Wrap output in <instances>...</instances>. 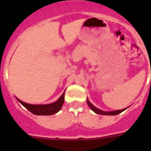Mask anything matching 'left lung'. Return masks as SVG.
Instances as JSON below:
<instances>
[{"label": "left lung", "instance_id": "obj_1", "mask_svg": "<svg viewBox=\"0 0 151 151\" xmlns=\"http://www.w3.org/2000/svg\"><path fill=\"white\" fill-rule=\"evenodd\" d=\"M87 103L88 105L89 106V107L94 112L97 114H99V115H106V116H115L119 114V113H122L124 110H125L127 108H125V109H122V110H113V111H104V110H101L98 108H97L96 106H94V105L92 104L91 103L88 101V99H87Z\"/></svg>", "mask_w": 151, "mask_h": 151}]
</instances>
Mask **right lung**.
Segmentation results:
<instances>
[{"label": "right lung", "instance_id": "1", "mask_svg": "<svg viewBox=\"0 0 151 151\" xmlns=\"http://www.w3.org/2000/svg\"><path fill=\"white\" fill-rule=\"evenodd\" d=\"M64 95H65V91L57 101L48 104H30L20 101L17 97L16 98L22 106H25L29 111L35 115L50 116L55 114L61 110L64 103Z\"/></svg>", "mask_w": 151, "mask_h": 151}]
</instances>
